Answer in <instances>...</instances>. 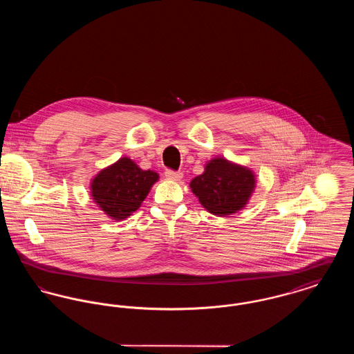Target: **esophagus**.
<instances>
[{
  "instance_id": "1",
  "label": "esophagus",
  "mask_w": 354,
  "mask_h": 354,
  "mask_svg": "<svg viewBox=\"0 0 354 354\" xmlns=\"http://www.w3.org/2000/svg\"><path fill=\"white\" fill-rule=\"evenodd\" d=\"M165 175L169 180H180L183 178V174L180 171H174V169H166Z\"/></svg>"
}]
</instances>
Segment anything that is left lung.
Masks as SVG:
<instances>
[{
  "mask_svg": "<svg viewBox=\"0 0 354 354\" xmlns=\"http://www.w3.org/2000/svg\"><path fill=\"white\" fill-rule=\"evenodd\" d=\"M189 187L208 212L227 216L247 204L254 188V175L251 169L216 158L205 166L202 175L192 179Z\"/></svg>",
  "mask_w": 354,
  "mask_h": 354,
  "instance_id": "left-lung-1",
  "label": "left lung"
}]
</instances>
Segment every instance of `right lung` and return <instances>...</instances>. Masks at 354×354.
Wrapping results in <instances>:
<instances>
[{"label": "right lung", "mask_w": 354, "mask_h": 354, "mask_svg": "<svg viewBox=\"0 0 354 354\" xmlns=\"http://www.w3.org/2000/svg\"><path fill=\"white\" fill-rule=\"evenodd\" d=\"M158 178L156 172L143 171L131 159L122 158L93 179L91 195L110 218L126 219L140 207Z\"/></svg>", "instance_id": "1"}]
</instances>
